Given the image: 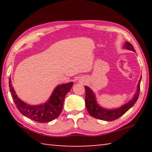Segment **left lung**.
Returning a JSON list of instances; mask_svg holds the SVG:
<instances>
[{
    "instance_id": "8db88e82",
    "label": "left lung",
    "mask_w": 152,
    "mask_h": 152,
    "mask_svg": "<svg viewBox=\"0 0 152 152\" xmlns=\"http://www.w3.org/2000/svg\"><path fill=\"white\" fill-rule=\"evenodd\" d=\"M123 47H124L125 49H127V50L133 51L134 52L135 51L133 46L127 42L125 43V45H123ZM141 78L138 82L137 92H136L133 99L124 105H123L122 107L115 109H106L104 108L101 107L98 104L96 96H95V94L93 91L88 86H84L86 92L85 104L87 110H88L90 115L92 117L96 118V119L107 121H114L119 118L120 117H121L130 108H132L135 104L136 101H137L140 92Z\"/></svg>"
}]
</instances>
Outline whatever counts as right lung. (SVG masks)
I'll return each instance as SVG.
<instances>
[{
  "label": "right lung",
  "mask_w": 152,
  "mask_h": 152,
  "mask_svg": "<svg viewBox=\"0 0 152 152\" xmlns=\"http://www.w3.org/2000/svg\"><path fill=\"white\" fill-rule=\"evenodd\" d=\"M9 83L12 99L19 112L29 119L42 123L51 121L60 116L63 109L64 98L73 85L72 82L60 84L56 86L50 99L45 103L30 105L22 101L15 94L11 78H9Z\"/></svg>",
  "instance_id": "1"
}]
</instances>
